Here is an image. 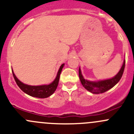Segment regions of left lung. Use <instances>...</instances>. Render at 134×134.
<instances>
[{
	"mask_svg": "<svg viewBox=\"0 0 134 134\" xmlns=\"http://www.w3.org/2000/svg\"><path fill=\"white\" fill-rule=\"evenodd\" d=\"M125 67V59L124 60L122 65L121 69L113 78L109 79L103 80L98 81H90L85 79L82 74L80 67L79 68V78L82 86H83L86 90L89 91L90 92L93 93V94H99V93H104L108 91L111 88L114 87L121 80L123 74L124 69Z\"/></svg>",
	"mask_w": 134,
	"mask_h": 134,
	"instance_id": "obj_1",
	"label": "left lung"
}]
</instances>
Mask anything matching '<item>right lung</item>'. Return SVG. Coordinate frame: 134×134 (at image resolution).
Masks as SVG:
<instances>
[{
    "mask_svg": "<svg viewBox=\"0 0 134 134\" xmlns=\"http://www.w3.org/2000/svg\"><path fill=\"white\" fill-rule=\"evenodd\" d=\"M64 65V63H63V64L60 66L54 80L52 83H50V84L47 85L30 86V85L25 84V83L21 82V81L16 77V76L14 74L13 71H12V72H13V77H14V79L15 80L16 83H17V86L19 87V88L21 89L23 92H25L26 94H28V95L31 96V97H37V98H47V97L52 95V94L54 93V91H56V88H57L58 87V85L59 83V76H60L61 72H62V69H63Z\"/></svg>",
    "mask_w": 134,
    "mask_h": 134,
    "instance_id": "right-lung-1",
    "label": "right lung"
}]
</instances>
